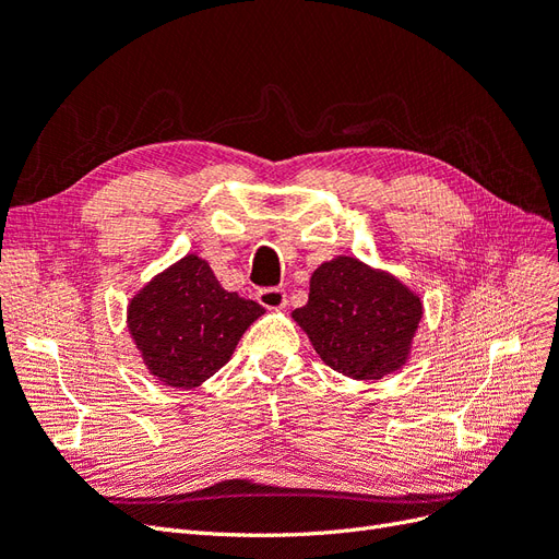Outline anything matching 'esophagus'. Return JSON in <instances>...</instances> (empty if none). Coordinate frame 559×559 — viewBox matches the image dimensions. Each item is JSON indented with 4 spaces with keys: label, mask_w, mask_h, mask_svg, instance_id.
Returning a JSON list of instances; mask_svg holds the SVG:
<instances>
[{
    "label": "esophagus",
    "mask_w": 559,
    "mask_h": 559,
    "mask_svg": "<svg viewBox=\"0 0 559 559\" xmlns=\"http://www.w3.org/2000/svg\"><path fill=\"white\" fill-rule=\"evenodd\" d=\"M257 300L267 310H280L286 306V292L284 289H261Z\"/></svg>",
    "instance_id": "esophagus-1"
}]
</instances>
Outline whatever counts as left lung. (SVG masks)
Returning <instances> with one entry per match:
<instances>
[{
    "label": "left lung",
    "mask_w": 559,
    "mask_h": 559,
    "mask_svg": "<svg viewBox=\"0 0 559 559\" xmlns=\"http://www.w3.org/2000/svg\"><path fill=\"white\" fill-rule=\"evenodd\" d=\"M425 308L394 275L354 257L321 263L294 310L319 359L352 380H380L408 361Z\"/></svg>",
    "instance_id": "left-lung-1"
}]
</instances>
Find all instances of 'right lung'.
Returning a JSON list of instances; mask_svg holds the SVG:
<instances>
[{"label":"right lung","mask_w":559,"mask_h":559,"mask_svg":"<svg viewBox=\"0 0 559 559\" xmlns=\"http://www.w3.org/2000/svg\"><path fill=\"white\" fill-rule=\"evenodd\" d=\"M265 310L226 292L207 261L186 253L128 306V331L144 366L167 386L191 389L224 368Z\"/></svg>","instance_id":"obj_1"}]
</instances>
